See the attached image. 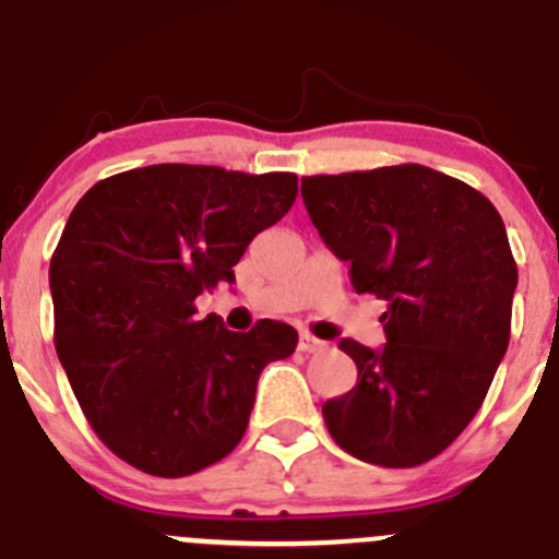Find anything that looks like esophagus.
<instances>
[{"instance_id": "esophagus-1", "label": "esophagus", "mask_w": 559, "mask_h": 559, "mask_svg": "<svg viewBox=\"0 0 559 559\" xmlns=\"http://www.w3.org/2000/svg\"><path fill=\"white\" fill-rule=\"evenodd\" d=\"M324 346H328V344H324V341H319V338H313L311 333H302L300 341H297V349L308 352V355H311V352H322Z\"/></svg>"}]
</instances>
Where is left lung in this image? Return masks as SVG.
Listing matches in <instances>:
<instances>
[{"instance_id": "obj_1", "label": "left lung", "mask_w": 559, "mask_h": 559, "mask_svg": "<svg viewBox=\"0 0 559 559\" xmlns=\"http://www.w3.org/2000/svg\"><path fill=\"white\" fill-rule=\"evenodd\" d=\"M357 295L388 302L384 349L344 338L357 384L324 401L335 445L379 467L440 456L484 404L511 338L516 262L495 204L420 164L302 177Z\"/></svg>"}]
</instances>
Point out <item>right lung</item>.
<instances>
[{
	"mask_svg": "<svg viewBox=\"0 0 559 559\" xmlns=\"http://www.w3.org/2000/svg\"><path fill=\"white\" fill-rule=\"evenodd\" d=\"M297 199L289 171L158 164L95 182L51 257L53 346L103 445L182 478L242 440L267 362L297 330L262 319L231 333L197 297L235 281L248 242Z\"/></svg>",
	"mask_w": 559,
	"mask_h": 559,
	"instance_id": "right-lung-1",
	"label": "right lung"
}]
</instances>
